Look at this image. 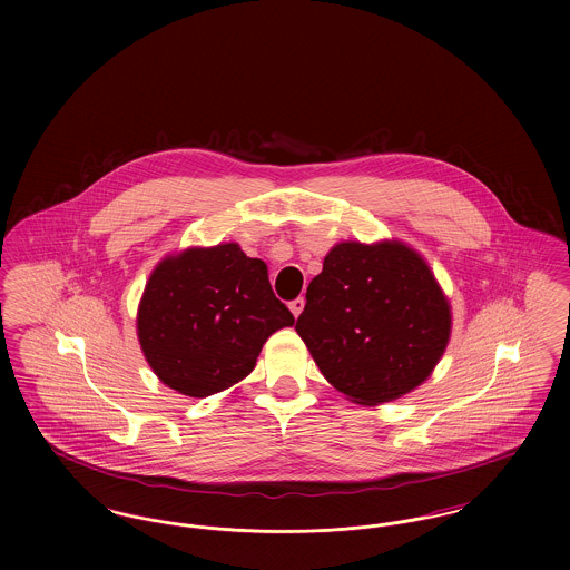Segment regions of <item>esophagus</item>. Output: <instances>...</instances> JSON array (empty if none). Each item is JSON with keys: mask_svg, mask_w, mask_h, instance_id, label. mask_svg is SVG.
<instances>
[{"mask_svg": "<svg viewBox=\"0 0 570 570\" xmlns=\"http://www.w3.org/2000/svg\"><path fill=\"white\" fill-rule=\"evenodd\" d=\"M288 307H291V312H293V314H295V318H297L298 314L303 312V307H305V298L297 297L295 301H291V303H288Z\"/></svg>", "mask_w": 570, "mask_h": 570, "instance_id": "1", "label": "esophagus"}]
</instances>
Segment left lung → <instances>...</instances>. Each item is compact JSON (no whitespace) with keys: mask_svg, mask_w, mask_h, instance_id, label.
Segmentation results:
<instances>
[{"mask_svg":"<svg viewBox=\"0 0 570 570\" xmlns=\"http://www.w3.org/2000/svg\"><path fill=\"white\" fill-rule=\"evenodd\" d=\"M305 298L301 340L323 376L363 406L416 389L451 337L449 301L402 242L335 245Z\"/></svg>","mask_w":570,"mask_h":570,"instance_id":"left-lung-1","label":"left lung"}]
</instances>
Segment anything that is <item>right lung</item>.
<instances>
[{
	"mask_svg": "<svg viewBox=\"0 0 570 570\" xmlns=\"http://www.w3.org/2000/svg\"><path fill=\"white\" fill-rule=\"evenodd\" d=\"M295 325L267 265L237 244L190 247L151 272L136 331L166 386L207 397L244 380L277 328Z\"/></svg>",
	"mask_w": 570,
	"mask_h": 570,
	"instance_id": "obj_1",
	"label": "right lung"
}]
</instances>
